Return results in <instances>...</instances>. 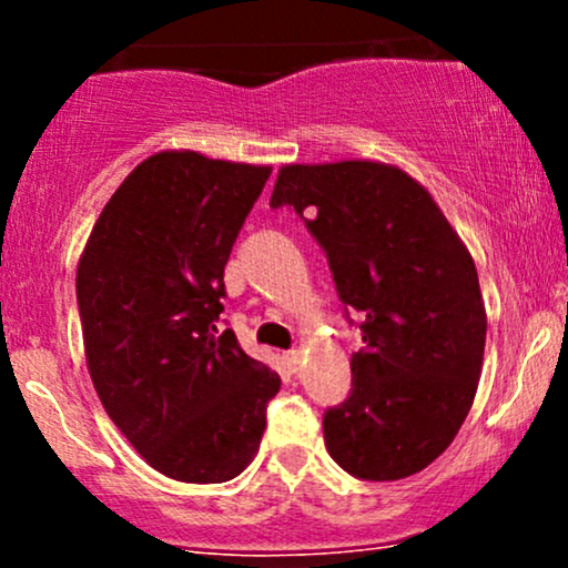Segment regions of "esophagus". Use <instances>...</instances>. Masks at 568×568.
<instances>
[{
  "instance_id": "1",
  "label": "esophagus",
  "mask_w": 568,
  "mask_h": 568,
  "mask_svg": "<svg viewBox=\"0 0 568 568\" xmlns=\"http://www.w3.org/2000/svg\"><path fill=\"white\" fill-rule=\"evenodd\" d=\"M283 361H285V368H288L291 374H296V371L302 368V352H298V349H288V352H285V355H283Z\"/></svg>"
}]
</instances>
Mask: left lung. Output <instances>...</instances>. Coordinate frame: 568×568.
I'll return each instance as SVG.
<instances>
[{"label": "left lung", "mask_w": 568, "mask_h": 568, "mask_svg": "<svg viewBox=\"0 0 568 568\" xmlns=\"http://www.w3.org/2000/svg\"><path fill=\"white\" fill-rule=\"evenodd\" d=\"M270 205L298 213L363 334L347 400L323 414L328 454L363 480L425 470L459 433L484 366L473 256L427 189L382 162L285 165Z\"/></svg>", "instance_id": "obj_1"}]
</instances>
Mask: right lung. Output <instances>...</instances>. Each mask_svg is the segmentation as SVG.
Instances as JSON below:
<instances>
[{
  "instance_id": "1",
  "label": "right lung",
  "mask_w": 568,
  "mask_h": 568,
  "mask_svg": "<svg viewBox=\"0 0 568 568\" xmlns=\"http://www.w3.org/2000/svg\"><path fill=\"white\" fill-rule=\"evenodd\" d=\"M272 168L160 152L122 181L77 270L103 408L154 470L224 484L258 452L280 376L219 331L224 266Z\"/></svg>"
}]
</instances>
